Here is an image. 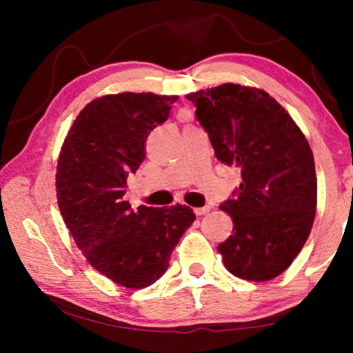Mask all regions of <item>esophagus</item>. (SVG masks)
I'll list each match as a JSON object with an SVG mask.
<instances>
[{
    "label": "esophagus",
    "instance_id": "esophagus-1",
    "mask_svg": "<svg viewBox=\"0 0 353 353\" xmlns=\"http://www.w3.org/2000/svg\"><path fill=\"white\" fill-rule=\"evenodd\" d=\"M208 212H210V207H198V208H194V213L198 214V216H201V214H207Z\"/></svg>",
    "mask_w": 353,
    "mask_h": 353
}]
</instances>
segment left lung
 Returning <instances> with one entry per match:
<instances>
[{"label":"left lung","mask_w":353,"mask_h":353,"mask_svg":"<svg viewBox=\"0 0 353 353\" xmlns=\"http://www.w3.org/2000/svg\"><path fill=\"white\" fill-rule=\"evenodd\" d=\"M219 162L241 168L219 208L234 221L218 246L234 276L266 282L288 268L312 232L318 183L305 135L270 93L240 83L187 94Z\"/></svg>","instance_id":"obj_1"}]
</instances>
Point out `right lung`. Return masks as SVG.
<instances>
[{"mask_svg": "<svg viewBox=\"0 0 353 353\" xmlns=\"http://www.w3.org/2000/svg\"><path fill=\"white\" fill-rule=\"evenodd\" d=\"M179 97L118 93L93 99L70 128L59 154L57 204L87 261L112 282L146 288L163 276L196 214L187 205L137 210L126 181L146 157L145 143Z\"/></svg>", "mask_w": 353, "mask_h": 353, "instance_id": "1", "label": "right lung"}]
</instances>
